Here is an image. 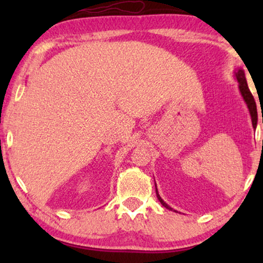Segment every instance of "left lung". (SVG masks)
<instances>
[{"instance_id": "8db88e82", "label": "left lung", "mask_w": 263, "mask_h": 263, "mask_svg": "<svg viewBox=\"0 0 263 263\" xmlns=\"http://www.w3.org/2000/svg\"><path fill=\"white\" fill-rule=\"evenodd\" d=\"M236 74V78H237V81H238V87H239V92L240 95H242L244 102L247 103L248 105V109H249V112H250V116H251V122H253V127L256 128L257 125V109H256V103H255V99L253 95H251L249 87H248V84H247V79H246V74H244V70L243 69H237V71H235ZM156 193H157V197L158 200L160 201V203L163 204L164 207H166L167 210L170 211H174L172 208L168 206L167 203L164 202V200L161 199L159 194H158V190H157V184H156ZM176 212V211H174Z\"/></svg>"}]
</instances>
